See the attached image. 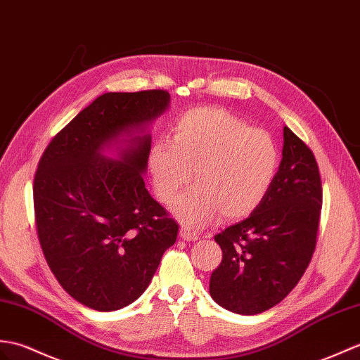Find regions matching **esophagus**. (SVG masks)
I'll list each match as a JSON object with an SVG mask.
<instances>
[{
	"mask_svg": "<svg viewBox=\"0 0 360 360\" xmlns=\"http://www.w3.org/2000/svg\"><path fill=\"white\" fill-rule=\"evenodd\" d=\"M179 235H181V238H182L184 240H198V239H199L198 233L191 231V230H188V229H186V227H182V229L179 230Z\"/></svg>",
	"mask_w": 360,
	"mask_h": 360,
	"instance_id": "obj_1",
	"label": "esophagus"
}]
</instances>
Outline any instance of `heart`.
Listing matches in <instances>:
<instances>
[{"label":"heart","mask_w":360,"mask_h":360,"mask_svg":"<svg viewBox=\"0 0 360 360\" xmlns=\"http://www.w3.org/2000/svg\"><path fill=\"white\" fill-rule=\"evenodd\" d=\"M147 165L156 198L169 204L191 179L196 184L173 204L188 227H202L221 213L239 219L253 213L271 190L281 165L269 131L253 129L224 108L200 107L173 122L170 139H156Z\"/></svg>","instance_id":"heart-1"}]
</instances>
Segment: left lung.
I'll list each match as a JSON object with an SVG mask.
<instances>
[{
	"instance_id": "1",
	"label": "left lung",
	"mask_w": 360,
	"mask_h": 360,
	"mask_svg": "<svg viewBox=\"0 0 360 360\" xmlns=\"http://www.w3.org/2000/svg\"><path fill=\"white\" fill-rule=\"evenodd\" d=\"M322 208V182L305 142L283 127L278 176L264 202L214 236L222 261L212 273L216 304L238 314H259L278 305L310 264Z\"/></svg>"
}]
</instances>
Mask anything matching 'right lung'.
Segmentation results:
<instances>
[{
    "label": "right lung",
    "instance_id": "add662e5",
    "mask_svg": "<svg viewBox=\"0 0 360 360\" xmlns=\"http://www.w3.org/2000/svg\"><path fill=\"white\" fill-rule=\"evenodd\" d=\"M169 101L161 89L104 94L41 155L33 178L39 245L60 285L91 310L115 311L135 302L176 242V221L142 179L150 135L131 138L120 160L101 153L122 133L158 118Z\"/></svg>",
    "mask_w": 360,
    "mask_h": 360
}]
</instances>
